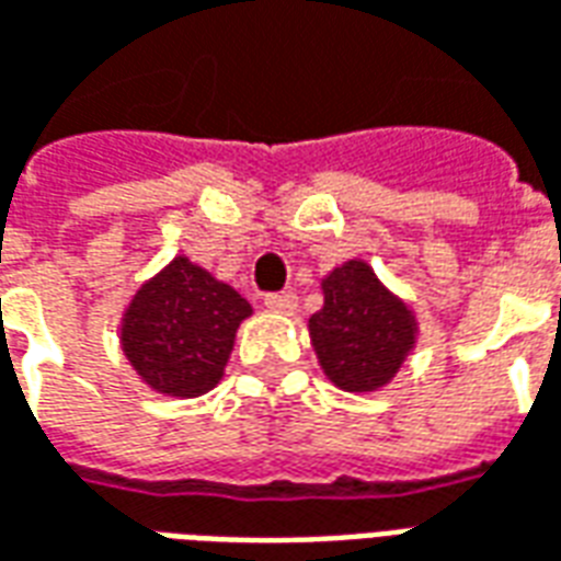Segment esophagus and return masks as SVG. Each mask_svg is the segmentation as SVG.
Instances as JSON below:
<instances>
[{"instance_id": "34e87169", "label": "esophagus", "mask_w": 561, "mask_h": 561, "mask_svg": "<svg viewBox=\"0 0 561 561\" xmlns=\"http://www.w3.org/2000/svg\"><path fill=\"white\" fill-rule=\"evenodd\" d=\"M264 306H267L270 312H279V316H294V309H297V294L294 291L267 294Z\"/></svg>"}]
</instances>
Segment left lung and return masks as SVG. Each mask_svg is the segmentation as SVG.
Returning a JSON list of instances; mask_svg holds the SVG:
<instances>
[{
	"label": "left lung",
	"instance_id": "left-lung-1",
	"mask_svg": "<svg viewBox=\"0 0 561 561\" xmlns=\"http://www.w3.org/2000/svg\"><path fill=\"white\" fill-rule=\"evenodd\" d=\"M324 306L309 318V340L324 376L348 393H373L400 373L417 342V318L354 257L321 279Z\"/></svg>",
	"mask_w": 561,
	"mask_h": 561
}]
</instances>
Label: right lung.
<instances>
[{
	"mask_svg": "<svg viewBox=\"0 0 561 561\" xmlns=\"http://www.w3.org/2000/svg\"><path fill=\"white\" fill-rule=\"evenodd\" d=\"M249 316V300L228 282L176 255L131 297L119 345L147 388L192 400L219 385L237 328Z\"/></svg>",
	"mask_w": 561,
	"mask_h": 561,
	"instance_id": "add662e5",
	"label": "right lung"
}]
</instances>
